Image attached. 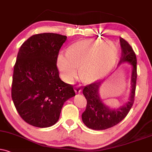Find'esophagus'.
<instances>
[{
    "label": "esophagus",
    "mask_w": 152,
    "mask_h": 152,
    "mask_svg": "<svg viewBox=\"0 0 152 152\" xmlns=\"http://www.w3.org/2000/svg\"><path fill=\"white\" fill-rule=\"evenodd\" d=\"M81 91H82V87H80V86H76V87H75V93L79 94L81 92Z\"/></svg>",
    "instance_id": "34e87169"
}]
</instances>
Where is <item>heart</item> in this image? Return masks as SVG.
Instances as JSON below:
<instances>
[{
  "instance_id": "1",
  "label": "heart",
  "mask_w": 152,
  "mask_h": 152,
  "mask_svg": "<svg viewBox=\"0 0 152 152\" xmlns=\"http://www.w3.org/2000/svg\"><path fill=\"white\" fill-rule=\"evenodd\" d=\"M67 55L60 53L56 64L61 77L67 82L76 78L80 67L81 77L92 82L104 77L111 70L118 56L113 44L101 39H83L73 43L67 48Z\"/></svg>"
}]
</instances>
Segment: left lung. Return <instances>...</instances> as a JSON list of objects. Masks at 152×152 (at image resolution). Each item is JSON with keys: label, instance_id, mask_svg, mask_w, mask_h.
<instances>
[{"label": "left lung", "instance_id": "obj_1", "mask_svg": "<svg viewBox=\"0 0 152 152\" xmlns=\"http://www.w3.org/2000/svg\"><path fill=\"white\" fill-rule=\"evenodd\" d=\"M121 46V58L119 65L128 62L132 65V90L129 102L121 108L110 109L104 104L99 95V88L102 80H96L84 87L83 94L87 99L86 109L82 115L83 123L86 126L93 130H102L112 128L126 117L134 104L135 95L137 72V58L135 53L129 43L120 37Z\"/></svg>", "mask_w": 152, "mask_h": 152}]
</instances>
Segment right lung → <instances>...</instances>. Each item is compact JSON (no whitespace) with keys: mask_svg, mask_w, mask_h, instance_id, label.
Masks as SVG:
<instances>
[{"mask_svg":"<svg viewBox=\"0 0 152 152\" xmlns=\"http://www.w3.org/2000/svg\"><path fill=\"white\" fill-rule=\"evenodd\" d=\"M67 37L34 34L19 50L12 75L11 96L26 123L48 128L58 121L63 104L75 96L73 85L60 79L56 61Z\"/></svg>","mask_w":152,"mask_h":152,"instance_id":"obj_1","label":"right lung"}]
</instances>
